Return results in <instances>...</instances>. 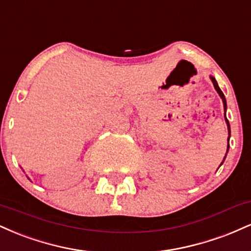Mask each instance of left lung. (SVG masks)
Wrapping results in <instances>:
<instances>
[{"mask_svg":"<svg viewBox=\"0 0 251 251\" xmlns=\"http://www.w3.org/2000/svg\"><path fill=\"white\" fill-rule=\"evenodd\" d=\"M210 79H211V81H212V83H214V87H215V89L216 91H217V93H218V96L221 97V99H222V101H223V106H224V112H226V97H224V94H223V92L221 91V88H220V86H218V83H217V81H216V79L214 76H211L210 75ZM224 118H226V126H227V148H226V153H227V151H229V139H230V124H229V122H227V119H226V113H224ZM226 157L223 158V162L224 160H226ZM223 162L221 163V165L222 164H223ZM220 165V166H221Z\"/></svg>","mask_w":251,"mask_h":251,"instance_id":"8db88e82","label":"left lung"}]
</instances>
